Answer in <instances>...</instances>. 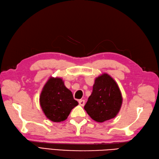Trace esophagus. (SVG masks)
I'll list each match as a JSON object with an SVG mask.
<instances>
[{
  "label": "esophagus",
  "mask_w": 159,
  "mask_h": 159,
  "mask_svg": "<svg viewBox=\"0 0 159 159\" xmlns=\"http://www.w3.org/2000/svg\"><path fill=\"white\" fill-rule=\"evenodd\" d=\"M79 103L81 106H83L84 105V99H80V100H79Z\"/></svg>",
  "instance_id": "34e87169"
}]
</instances>
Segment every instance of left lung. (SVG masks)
<instances>
[{"mask_svg":"<svg viewBox=\"0 0 159 159\" xmlns=\"http://www.w3.org/2000/svg\"><path fill=\"white\" fill-rule=\"evenodd\" d=\"M122 103L123 98L116 81L104 73L95 79L93 91L84 108L92 119L103 123L117 115Z\"/></svg>","mask_w":159,"mask_h":159,"instance_id":"1","label":"left lung"}]
</instances>
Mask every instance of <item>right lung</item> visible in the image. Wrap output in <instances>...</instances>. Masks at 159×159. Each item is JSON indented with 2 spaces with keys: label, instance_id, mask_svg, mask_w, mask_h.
<instances>
[{
  "label": "right lung",
  "instance_id": "add662e5",
  "mask_svg": "<svg viewBox=\"0 0 159 159\" xmlns=\"http://www.w3.org/2000/svg\"><path fill=\"white\" fill-rule=\"evenodd\" d=\"M78 104L71 91L66 87L64 81L58 77H51L40 95V105L43 112L48 119L55 123L65 120Z\"/></svg>",
  "mask_w": 159,
  "mask_h": 159
}]
</instances>
